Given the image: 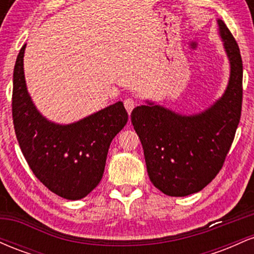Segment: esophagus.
I'll return each mask as SVG.
<instances>
[{"mask_svg":"<svg viewBox=\"0 0 254 254\" xmlns=\"http://www.w3.org/2000/svg\"><path fill=\"white\" fill-rule=\"evenodd\" d=\"M124 106H125V110L127 111V113H130L132 112V110H133V107H135V101H133V99H131V98H127V99H125L124 100Z\"/></svg>","mask_w":254,"mask_h":254,"instance_id":"34e87169","label":"esophagus"}]
</instances>
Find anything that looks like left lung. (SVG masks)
<instances>
[{"label":"left lung","mask_w":254,"mask_h":254,"mask_svg":"<svg viewBox=\"0 0 254 254\" xmlns=\"http://www.w3.org/2000/svg\"><path fill=\"white\" fill-rule=\"evenodd\" d=\"M217 24L230 65L222 97L196 115H180L149 100L131 112L150 182L167 196L196 193L217 176L240 122L243 61L228 27L221 19Z\"/></svg>","instance_id":"8db88e82"}]
</instances>
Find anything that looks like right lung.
Here are the masks:
<instances>
[{
    "label": "right lung",
    "mask_w": 254,
    "mask_h": 254,
    "mask_svg": "<svg viewBox=\"0 0 254 254\" xmlns=\"http://www.w3.org/2000/svg\"><path fill=\"white\" fill-rule=\"evenodd\" d=\"M25 49L26 44L13 74L11 112L17 142L34 176L49 190L65 199H81L100 183L110 144L127 124V112L118 101L71 124L46 119L28 94Z\"/></svg>",
    "instance_id": "obj_1"
}]
</instances>
